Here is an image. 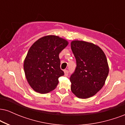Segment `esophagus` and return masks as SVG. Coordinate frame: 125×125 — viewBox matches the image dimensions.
Listing matches in <instances>:
<instances>
[{
    "label": "esophagus",
    "instance_id": "1",
    "mask_svg": "<svg viewBox=\"0 0 125 125\" xmlns=\"http://www.w3.org/2000/svg\"><path fill=\"white\" fill-rule=\"evenodd\" d=\"M64 76H68V74H69V72L67 70H64Z\"/></svg>",
    "mask_w": 125,
    "mask_h": 125
}]
</instances>
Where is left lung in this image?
Returning a JSON list of instances; mask_svg holds the SVG:
<instances>
[{"label": "left lung", "mask_w": 125, "mask_h": 125, "mask_svg": "<svg viewBox=\"0 0 125 125\" xmlns=\"http://www.w3.org/2000/svg\"><path fill=\"white\" fill-rule=\"evenodd\" d=\"M71 49L76 67L70 77L71 90L81 99H87L102 88L109 73V66L104 51L92 43L73 41Z\"/></svg>", "instance_id": "left-lung-1"}]
</instances>
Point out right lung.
Wrapping results in <instances>:
<instances>
[{
	"label": "right lung",
	"instance_id": "add662e5",
	"mask_svg": "<svg viewBox=\"0 0 125 125\" xmlns=\"http://www.w3.org/2000/svg\"><path fill=\"white\" fill-rule=\"evenodd\" d=\"M68 42L58 36L39 39L29 50L23 68L31 88L40 94H47L56 88L59 77L64 75L61 69L59 54Z\"/></svg>",
	"mask_w": 125,
	"mask_h": 125
}]
</instances>
